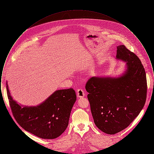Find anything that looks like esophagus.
Segmentation results:
<instances>
[{
	"mask_svg": "<svg viewBox=\"0 0 154 154\" xmlns=\"http://www.w3.org/2000/svg\"><path fill=\"white\" fill-rule=\"evenodd\" d=\"M77 96L79 97H82L85 96V92L82 89H79L77 91Z\"/></svg>",
	"mask_w": 154,
	"mask_h": 154,
	"instance_id": "esophagus-1",
	"label": "esophagus"
}]
</instances>
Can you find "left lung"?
Instances as JSON below:
<instances>
[{"label": "left lung", "mask_w": 154, "mask_h": 154, "mask_svg": "<svg viewBox=\"0 0 154 154\" xmlns=\"http://www.w3.org/2000/svg\"><path fill=\"white\" fill-rule=\"evenodd\" d=\"M117 58L126 62L118 78L92 77L86 83L88 100L96 126L114 134L126 128L138 116L146 101V74L138 57L124 45L117 47Z\"/></svg>", "instance_id": "1"}]
</instances>
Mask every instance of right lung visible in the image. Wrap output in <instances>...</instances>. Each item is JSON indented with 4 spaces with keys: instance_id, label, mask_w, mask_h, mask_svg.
I'll use <instances>...</instances> for the list:
<instances>
[{
    "instance_id": "obj_1",
    "label": "right lung",
    "mask_w": 154,
    "mask_h": 154,
    "mask_svg": "<svg viewBox=\"0 0 154 154\" xmlns=\"http://www.w3.org/2000/svg\"><path fill=\"white\" fill-rule=\"evenodd\" d=\"M7 94L13 115L25 131L40 138L54 139L66 130L71 110L76 100L73 88L55 91L36 107H23L14 101L6 84Z\"/></svg>"
}]
</instances>
